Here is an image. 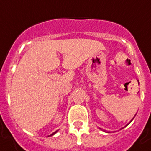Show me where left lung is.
<instances>
[{"label": "left lung", "mask_w": 151, "mask_h": 151, "mask_svg": "<svg viewBox=\"0 0 151 151\" xmlns=\"http://www.w3.org/2000/svg\"><path fill=\"white\" fill-rule=\"evenodd\" d=\"M133 119H134V118H133Z\"/></svg>", "instance_id": "8db88e82"}]
</instances>
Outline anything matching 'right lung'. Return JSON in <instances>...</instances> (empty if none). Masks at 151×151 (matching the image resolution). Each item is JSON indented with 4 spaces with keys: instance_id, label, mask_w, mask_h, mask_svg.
Masks as SVG:
<instances>
[{
    "instance_id": "right-lung-1",
    "label": "right lung",
    "mask_w": 151,
    "mask_h": 151,
    "mask_svg": "<svg viewBox=\"0 0 151 151\" xmlns=\"http://www.w3.org/2000/svg\"><path fill=\"white\" fill-rule=\"evenodd\" d=\"M56 132H57V131H55V133H53V134H51V135H54V134H55V133H56ZM51 135H50V136H51Z\"/></svg>"
}]
</instances>
